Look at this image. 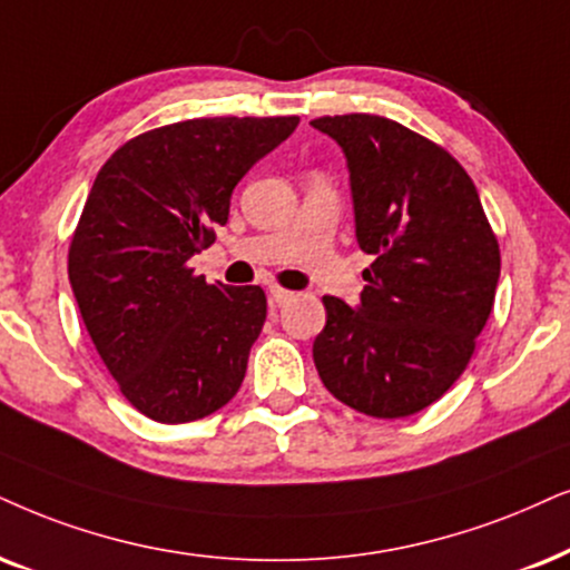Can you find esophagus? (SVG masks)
<instances>
[{
    "label": "esophagus",
    "instance_id": "obj_1",
    "mask_svg": "<svg viewBox=\"0 0 570 570\" xmlns=\"http://www.w3.org/2000/svg\"><path fill=\"white\" fill-rule=\"evenodd\" d=\"M294 299V292H289V289H281V286H271V302L276 307H281V305H286V302H292Z\"/></svg>",
    "mask_w": 570,
    "mask_h": 570
}]
</instances>
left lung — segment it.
<instances>
[{
    "instance_id": "1",
    "label": "left lung",
    "mask_w": 570,
    "mask_h": 570,
    "mask_svg": "<svg viewBox=\"0 0 570 570\" xmlns=\"http://www.w3.org/2000/svg\"><path fill=\"white\" fill-rule=\"evenodd\" d=\"M309 126L347 157L355 236L373 255L355 307L323 297L315 368L357 413L413 415L465 371L494 305L500 247L471 176L434 141L365 112Z\"/></svg>"
}]
</instances>
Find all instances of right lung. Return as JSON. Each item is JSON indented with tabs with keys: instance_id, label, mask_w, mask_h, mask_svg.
<instances>
[{
	"instance_id": "obj_1",
	"label": "right lung",
	"mask_w": 570,
	"mask_h": 570,
	"mask_svg": "<svg viewBox=\"0 0 570 570\" xmlns=\"http://www.w3.org/2000/svg\"><path fill=\"white\" fill-rule=\"evenodd\" d=\"M299 118H197L126 141L97 173L68 276L94 347L157 423L215 413L239 392L268 302L261 286L186 268L228 220L234 186Z\"/></svg>"
}]
</instances>
